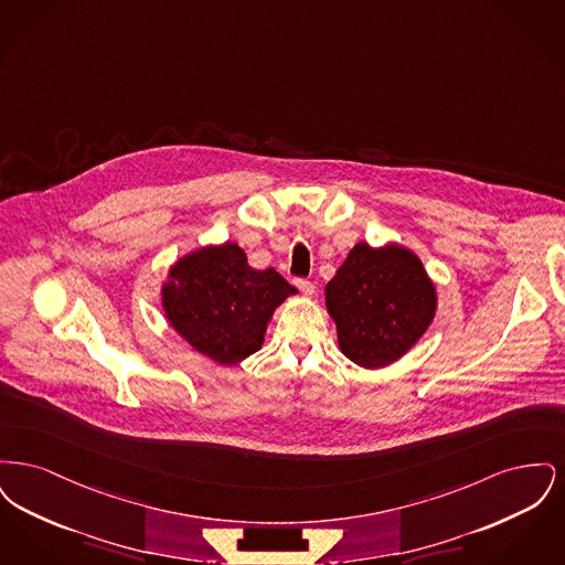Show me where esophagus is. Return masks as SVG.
I'll list each match as a JSON object with an SVG mask.
<instances>
[{"label":"esophagus","mask_w":565,"mask_h":565,"mask_svg":"<svg viewBox=\"0 0 565 565\" xmlns=\"http://www.w3.org/2000/svg\"><path fill=\"white\" fill-rule=\"evenodd\" d=\"M296 288L302 292L305 296H313L316 295V286L311 284V281H307V279H296L295 281Z\"/></svg>","instance_id":"esophagus-1"}]
</instances>
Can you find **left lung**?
Here are the masks:
<instances>
[{"label":"left lung","instance_id":"1","mask_svg":"<svg viewBox=\"0 0 565 565\" xmlns=\"http://www.w3.org/2000/svg\"><path fill=\"white\" fill-rule=\"evenodd\" d=\"M323 295L339 350L369 371L385 369L413 350L438 309V292L422 258L396 242L355 243Z\"/></svg>","mask_w":565,"mask_h":565}]
</instances>
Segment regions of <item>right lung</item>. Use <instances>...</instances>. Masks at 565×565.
I'll list each match as a JSON object with an SVG mask.
<instances>
[{
	"label": "right lung",
	"mask_w": 565,
	"mask_h": 565,
	"mask_svg": "<svg viewBox=\"0 0 565 565\" xmlns=\"http://www.w3.org/2000/svg\"><path fill=\"white\" fill-rule=\"evenodd\" d=\"M295 295L277 270L252 269L237 243H210L169 267L161 307L192 350L235 366L263 348L275 309Z\"/></svg>",
	"instance_id": "add662e5"
}]
</instances>
